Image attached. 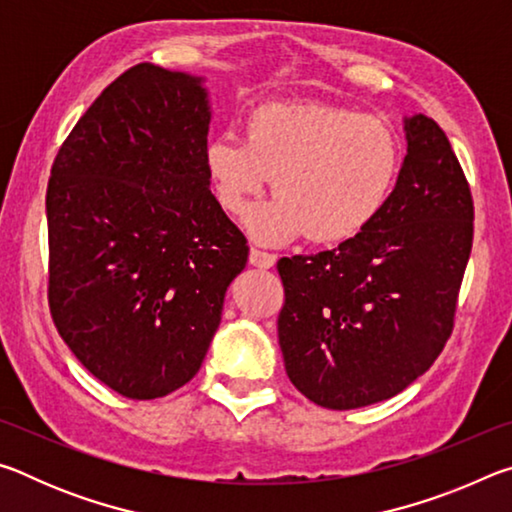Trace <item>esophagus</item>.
I'll use <instances>...</instances> for the list:
<instances>
[{"label": "esophagus", "instance_id": "1", "mask_svg": "<svg viewBox=\"0 0 512 512\" xmlns=\"http://www.w3.org/2000/svg\"><path fill=\"white\" fill-rule=\"evenodd\" d=\"M248 262L257 266V268H271L275 266L277 257L273 253H266V250H259V248H250V255H248Z\"/></svg>", "mask_w": 512, "mask_h": 512}]
</instances>
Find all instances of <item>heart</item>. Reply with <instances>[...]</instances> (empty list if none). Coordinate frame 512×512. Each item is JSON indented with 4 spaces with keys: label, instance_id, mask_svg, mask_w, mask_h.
Masks as SVG:
<instances>
[{
    "label": "heart",
    "instance_id": "1",
    "mask_svg": "<svg viewBox=\"0 0 512 512\" xmlns=\"http://www.w3.org/2000/svg\"><path fill=\"white\" fill-rule=\"evenodd\" d=\"M205 171L228 214L246 212L273 176L277 194L246 214L264 244L307 237L339 244L361 235L391 198L402 151L393 128L325 103H268L250 112L246 137L205 144Z\"/></svg>",
    "mask_w": 512,
    "mask_h": 512
}]
</instances>
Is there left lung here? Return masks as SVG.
<instances>
[{"label":"left lung","mask_w":512,"mask_h":512,"mask_svg":"<svg viewBox=\"0 0 512 512\" xmlns=\"http://www.w3.org/2000/svg\"><path fill=\"white\" fill-rule=\"evenodd\" d=\"M406 158L391 198L361 235L277 262V316L291 384L348 411L404 391L452 336L474 237L470 185L436 121H404Z\"/></svg>","instance_id":"obj_1"}]
</instances>
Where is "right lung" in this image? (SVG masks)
<instances>
[{
  "mask_svg": "<svg viewBox=\"0 0 512 512\" xmlns=\"http://www.w3.org/2000/svg\"><path fill=\"white\" fill-rule=\"evenodd\" d=\"M203 79L140 63L58 149L47 185L49 311L94 377L131 400L185 386L248 244L210 192Z\"/></svg>",
  "mask_w": 512,
  "mask_h": 512,
  "instance_id": "add662e5",
  "label": "right lung"
}]
</instances>
